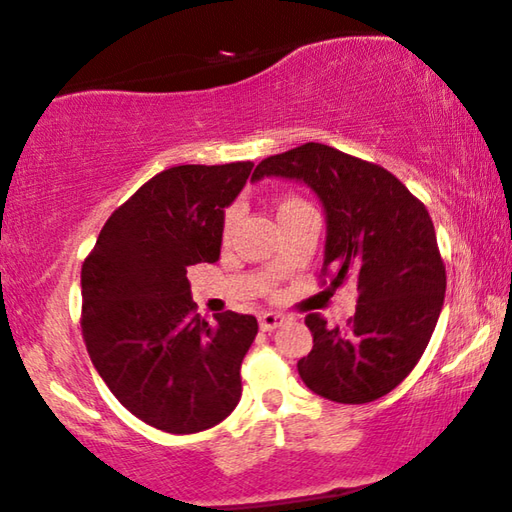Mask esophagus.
<instances>
[{"label": "esophagus", "instance_id": "esophagus-1", "mask_svg": "<svg viewBox=\"0 0 512 512\" xmlns=\"http://www.w3.org/2000/svg\"><path fill=\"white\" fill-rule=\"evenodd\" d=\"M285 322V315L280 313H262L259 315V327H262V331H273L278 329L280 325Z\"/></svg>", "mask_w": 512, "mask_h": 512}]
</instances>
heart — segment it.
Instances as JSON below:
<instances>
[{"instance_id":"b5f03b06","label":"heart","mask_w":512,"mask_h":512,"mask_svg":"<svg viewBox=\"0 0 512 512\" xmlns=\"http://www.w3.org/2000/svg\"><path fill=\"white\" fill-rule=\"evenodd\" d=\"M299 206H304V201H301L299 197H285V199H280V204H278V215H280V213H285V211H292V208H299ZM234 218H236V213H234V211H229V213H227V218H225V229H222V234H225V239H229V234H232Z\"/></svg>"}]
</instances>
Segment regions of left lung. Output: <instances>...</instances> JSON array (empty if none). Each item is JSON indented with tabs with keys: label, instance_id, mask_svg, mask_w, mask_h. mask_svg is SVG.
<instances>
[{
	"label": "left lung",
	"instance_id": "obj_1",
	"mask_svg": "<svg viewBox=\"0 0 512 512\" xmlns=\"http://www.w3.org/2000/svg\"><path fill=\"white\" fill-rule=\"evenodd\" d=\"M264 176L306 183L327 220L329 287L357 283L348 327H329L311 313L313 350L297 369L308 390L336 403H369L392 392L420 362L445 297V264L434 222L397 176L325 143L271 155Z\"/></svg>",
	"mask_w": 512,
	"mask_h": 512
}]
</instances>
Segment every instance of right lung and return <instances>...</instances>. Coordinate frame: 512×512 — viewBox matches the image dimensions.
<instances>
[{
  "mask_svg": "<svg viewBox=\"0 0 512 512\" xmlns=\"http://www.w3.org/2000/svg\"><path fill=\"white\" fill-rule=\"evenodd\" d=\"M253 162L183 164L141 185L106 220L81 269L88 355L129 413L167 434L211 429L241 399L253 315L199 318L187 266L218 262L225 208Z\"/></svg>",
  "mask_w": 512,
  "mask_h": 512,
  "instance_id": "obj_1",
  "label": "right lung"
}]
</instances>
